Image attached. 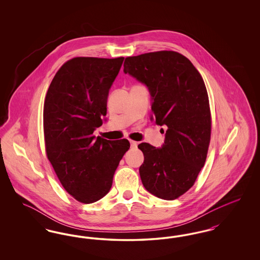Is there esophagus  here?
<instances>
[{"label":"esophagus","instance_id":"esophagus-1","mask_svg":"<svg viewBox=\"0 0 260 260\" xmlns=\"http://www.w3.org/2000/svg\"><path fill=\"white\" fill-rule=\"evenodd\" d=\"M129 143H131V147L133 149H136L137 147V142L136 141H134V140H131L129 141Z\"/></svg>","mask_w":260,"mask_h":260}]
</instances>
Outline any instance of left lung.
<instances>
[{
  "label": "left lung",
  "instance_id": "obj_1",
  "mask_svg": "<svg viewBox=\"0 0 260 260\" xmlns=\"http://www.w3.org/2000/svg\"><path fill=\"white\" fill-rule=\"evenodd\" d=\"M124 73L148 88L151 121L168 126L160 148L138 145L142 184L158 198H178L193 186L208 154L211 121L204 80L188 58L171 50L126 57Z\"/></svg>",
  "mask_w": 260,
  "mask_h": 260
}]
</instances>
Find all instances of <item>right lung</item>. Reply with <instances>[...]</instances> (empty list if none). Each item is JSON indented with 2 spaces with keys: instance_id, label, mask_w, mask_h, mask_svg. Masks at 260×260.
<instances>
[{
  "instance_id": "right-lung-1",
  "label": "right lung",
  "mask_w": 260,
  "mask_h": 260,
  "mask_svg": "<svg viewBox=\"0 0 260 260\" xmlns=\"http://www.w3.org/2000/svg\"><path fill=\"white\" fill-rule=\"evenodd\" d=\"M124 57H75L52 79L44 105L48 159L64 189L77 201L91 204L111 189L127 139L93 136L107 111V99Z\"/></svg>"
}]
</instances>
